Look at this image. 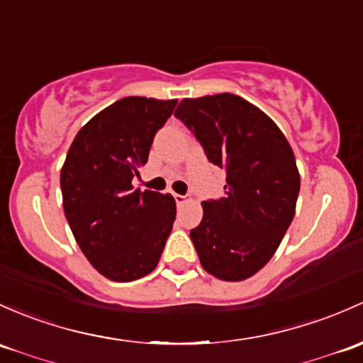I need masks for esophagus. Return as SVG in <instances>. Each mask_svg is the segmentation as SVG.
<instances>
[{"label":"esophagus","mask_w":363,"mask_h":363,"mask_svg":"<svg viewBox=\"0 0 363 363\" xmlns=\"http://www.w3.org/2000/svg\"><path fill=\"white\" fill-rule=\"evenodd\" d=\"M175 198V203H177V207H181V205H184L186 201H188V196H184V194H174Z\"/></svg>","instance_id":"1"}]
</instances>
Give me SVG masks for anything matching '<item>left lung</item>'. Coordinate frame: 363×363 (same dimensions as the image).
I'll use <instances>...</instances> for the list:
<instances>
[{
  "mask_svg": "<svg viewBox=\"0 0 363 363\" xmlns=\"http://www.w3.org/2000/svg\"><path fill=\"white\" fill-rule=\"evenodd\" d=\"M174 114L226 172L224 194L201 203L203 219L189 233L201 266L220 280H245L273 257L294 219L301 179L291 144L238 95L184 99Z\"/></svg>",
  "mask_w": 363,
  "mask_h": 363,
  "instance_id": "1",
  "label": "left lung"
}]
</instances>
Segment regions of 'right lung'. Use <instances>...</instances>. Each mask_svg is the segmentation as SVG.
I'll list each match as a JSON object with an SVG mask.
<instances>
[{
	"mask_svg": "<svg viewBox=\"0 0 363 363\" xmlns=\"http://www.w3.org/2000/svg\"><path fill=\"white\" fill-rule=\"evenodd\" d=\"M177 101L125 97L76 133L60 172L64 213L85 257L114 281L156 268L175 220L170 194L133 189Z\"/></svg>",
	"mask_w": 363,
	"mask_h": 363,
	"instance_id": "obj_1",
	"label": "right lung"
}]
</instances>
